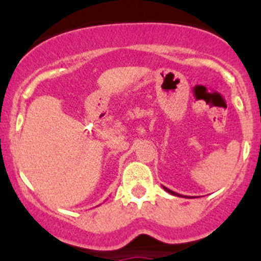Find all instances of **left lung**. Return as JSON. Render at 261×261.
I'll return each instance as SVG.
<instances>
[{
  "mask_svg": "<svg viewBox=\"0 0 261 261\" xmlns=\"http://www.w3.org/2000/svg\"><path fill=\"white\" fill-rule=\"evenodd\" d=\"M163 188H164V191H167L168 193L173 194V196H177V197H188V196H181V194L177 193V192H173V191H170V189H169V188H167V187H163ZM188 198H191V197H188Z\"/></svg>",
  "mask_w": 261,
  "mask_h": 261,
  "instance_id": "8db88e82",
  "label": "left lung"
}]
</instances>
